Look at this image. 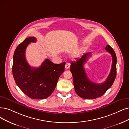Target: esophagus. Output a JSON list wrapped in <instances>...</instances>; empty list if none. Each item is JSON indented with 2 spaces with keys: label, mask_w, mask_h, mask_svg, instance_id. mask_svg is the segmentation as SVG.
Instances as JSON below:
<instances>
[{
  "label": "esophagus",
  "mask_w": 129,
  "mask_h": 129,
  "mask_svg": "<svg viewBox=\"0 0 129 129\" xmlns=\"http://www.w3.org/2000/svg\"><path fill=\"white\" fill-rule=\"evenodd\" d=\"M70 67V63H66L65 65V68L66 69H69Z\"/></svg>",
  "instance_id": "34e87169"
}]
</instances>
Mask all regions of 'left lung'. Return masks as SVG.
<instances>
[{"label":"left lung","mask_w":129,"mask_h":129,"mask_svg":"<svg viewBox=\"0 0 129 129\" xmlns=\"http://www.w3.org/2000/svg\"><path fill=\"white\" fill-rule=\"evenodd\" d=\"M105 49L112 56V63L109 76L102 84H96L91 81L86 75L84 64L91 53L84 54L71 63L70 70L73 76L75 90L82 99L93 100L102 96L112 86L115 80L116 76V56L114 51L109 45Z\"/></svg>","instance_id":"8db88e82"}]
</instances>
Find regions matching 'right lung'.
I'll return each instance as SVG.
<instances>
[{"mask_svg":"<svg viewBox=\"0 0 129 129\" xmlns=\"http://www.w3.org/2000/svg\"><path fill=\"white\" fill-rule=\"evenodd\" d=\"M32 37L25 39L15 50L13 56V75L15 82L24 93L30 99L43 100L54 91L60 75L64 71L66 62L55 64L46 59L38 68L31 67L25 58V50Z\"/></svg>","mask_w":129,"mask_h":129,"instance_id":"1","label":"right lung"}]
</instances>
